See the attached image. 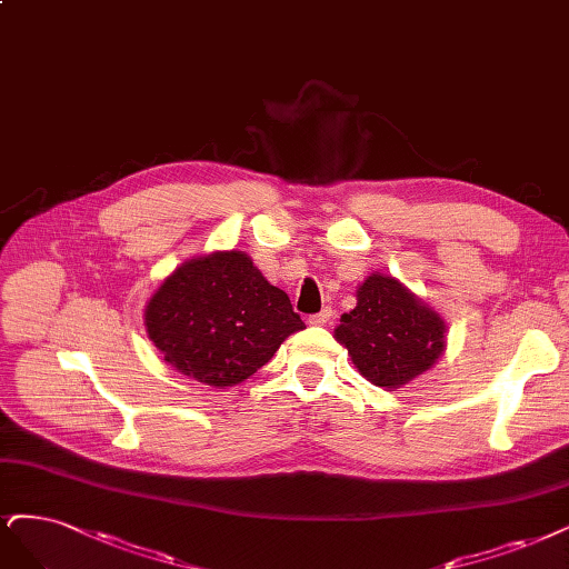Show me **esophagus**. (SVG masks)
Masks as SVG:
<instances>
[{"mask_svg": "<svg viewBox=\"0 0 569 569\" xmlns=\"http://www.w3.org/2000/svg\"><path fill=\"white\" fill-rule=\"evenodd\" d=\"M329 320H331V308H325V310L316 312V316L308 318V322H310L312 327H322V325H327Z\"/></svg>", "mask_w": 569, "mask_h": 569, "instance_id": "obj_1", "label": "esophagus"}]
</instances>
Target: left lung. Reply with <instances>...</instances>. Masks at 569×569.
<instances>
[{"label":"left lung","instance_id":"left-lung-1","mask_svg":"<svg viewBox=\"0 0 569 569\" xmlns=\"http://www.w3.org/2000/svg\"><path fill=\"white\" fill-rule=\"evenodd\" d=\"M445 322L396 278L371 272L358 287V306L343 312L335 337L360 375L381 388H400L436 365Z\"/></svg>","mask_w":569,"mask_h":569}]
</instances>
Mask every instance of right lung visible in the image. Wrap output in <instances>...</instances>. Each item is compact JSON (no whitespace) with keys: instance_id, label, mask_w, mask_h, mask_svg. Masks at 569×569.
Wrapping results in <instances>:
<instances>
[{"instance_id":"add662e5","label":"right lung","mask_w":569,"mask_h":569,"mask_svg":"<svg viewBox=\"0 0 569 569\" xmlns=\"http://www.w3.org/2000/svg\"><path fill=\"white\" fill-rule=\"evenodd\" d=\"M303 327L287 293L234 249L181 263L146 306L148 337L162 358L213 388L249 379Z\"/></svg>"}]
</instances>
